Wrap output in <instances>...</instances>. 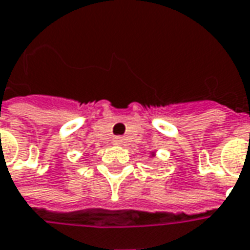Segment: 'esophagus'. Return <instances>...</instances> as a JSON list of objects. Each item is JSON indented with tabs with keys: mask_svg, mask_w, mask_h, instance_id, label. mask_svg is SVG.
Masks as SVG:
<instances>
[{
	"mask_svg": "<svg viewBox=\"0 0 250 250\" xmlns=\"http://www.w3.org/2000/svg\"><path fill=\"white\" fill-rule=\"evenodd\" d=\"M122 141H124V139H122L121 136H117V137H114V143H116V144H122Z\"/></svg>",
	"mask_w": 250,
	"mask_h": 250,
	"instance_id": "obj_1",
	"label": "esophagus"
}]
</instances>
